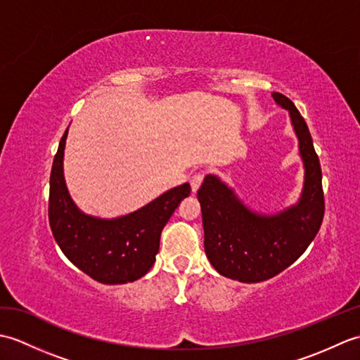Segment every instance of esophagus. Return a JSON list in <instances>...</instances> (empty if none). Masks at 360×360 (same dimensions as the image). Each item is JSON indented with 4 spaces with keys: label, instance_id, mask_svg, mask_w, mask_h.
<instances>
[{
    "label": "esophagus",
    "instance_id": "1",
    "mask_svg": "<svg viewBox=\"0 0 360 360\" xmlns=\"http://www.w3.org/2000/svg\"><path fill=\"white\" fill-rule=\"evenodd\" d=\"M204 178H205L204 173H196V174L192 176V179H190V186H192V192H193V193H196L198 188L201 187Z\"/></svg>",
    "mask_w": 360,
    "mask_h": 360
}]
</instances>
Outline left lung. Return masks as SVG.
<instances>
[{"instance_id": "obj_1", "label": "left lung", "mask_w": 360, "mask_h": 360, "mask_svg": "<svg viewBox=\"0 0 360 360\" xmlns=\"http://www.w3.org/2000/svg\"><path fill=\"white\" fill-rule=\"evenodd\" d=\"M274 101L290 114L304 164V187L294 207L272 217L258 215L217 176H205L198 200L204 226V249L215 269L232 280L258 283L278 275L300 258L316 238L325 215L322 168L307 122L286 96Z\"/></svg>"}]
</instances>
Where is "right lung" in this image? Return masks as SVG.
Listing matches in <instances>:
<instances>
[{"label": "right lung", "mask_w": 360, "mask_h": 360, "mask_svg": "<svg viewBox=\"0 0 360 360\" xmlns=\"http://www.w3.org/2000/svg\"><path fill=\"white\" fill-rule=\"evenodd\" d=\"M68 129L53 158L49 179V226L53 238L71 263L103 285H122L143 277L155 264L160 232L190 186L168 190L145 207L116 219L82 213L72 202L63 178Z\"/></svg>", "instance_id": "1"}]
</instances>
